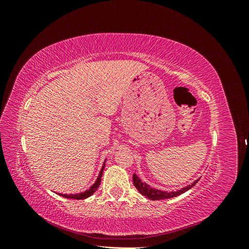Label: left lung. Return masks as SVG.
<instances>
[{
	"label": "left lung",
	"instance_id": "8db88e82",
	"mask_svg": "<svg viewBox=\"0 0 249 249\" xmlns=\"http://www.w3.org/2000/svg\"><path fill=\"white\" fill-rule=\"evenodd\" d=\"M198 182V179L195 180V182L189 186H187L183 189L175 191V192H165V191H161V190H157L155 188H152L150 186H148L147 184L141 182V179L136 176V175H133V183L135 185V187L137 188V190L143 195V196H145L149 199L152 200H159V199H165V198H171V197H175L178 196V195L182 194L184 192H186L187 190L191 189V188Z\"/></svg>",
	"mask_w": 249,
	"mask_h": 249
}]
</instances>
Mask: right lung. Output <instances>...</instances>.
Here are the masks:
<instances>
[{
  "label": "right lung",
  "instance_id": "obj_1",
  "mask_svg": "<svg viewBox=\"0 0 249 249\" xmlns=\"http://www.w3.org/2000/svg\"><path fill=\"white\" fill-rule=\"evenodd\" d=\"M104 168H105V162H104L102 170H101L100 175H99V178H97V179L95 180V183L91 187H90L88 190H86L85 192L78 193V194H61V193H60L59 195H61V196L66 197V198H73V199H85V198H87L89 196H91V195L97 190V188H99V186L101 185V180H102V177H103Z\"/></svg>",
  "mask_w": 249,
  "mask_h": 249
}]
</instances>
